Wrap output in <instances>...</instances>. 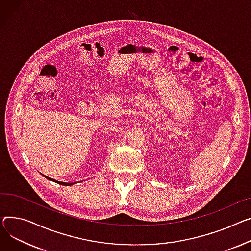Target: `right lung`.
<instances>
[{"label":"right lung","mask_w":251,"mask_h":251,"mask_svg":"<svg viewBox=\"0 0 251 251\" xmlns=\"http://www.w3.org/2000/svg\"><path fill=\"white\" fill-rule=\"evenodd\" d=\"M46 178H48V179H50V180H53V181H55V182H57V183H59V185H62V186H71V185H73L72 182H62V181H57V180H55V179H52V178H50V177H48V176H45Z\"/></svg>","instance_id":"right-lung-1"}]
</instances>
